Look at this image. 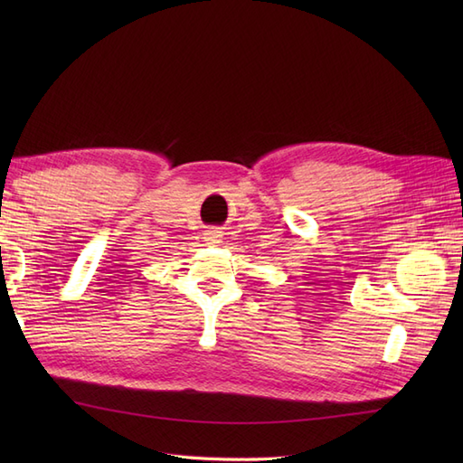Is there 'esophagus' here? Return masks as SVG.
I'll use <instances>...</instances> for the list:
<instances>
[{
    "label": "esophagus",
    "instance_id": "esophagus-1",
    "mask_svg": "<svg viewBox=\"0 0 463 463\" xmlns=\"http://www.w3.org/2000/svg\"><path fill=\"white\" fill-rule=\"evenodd\" d=\"M220 237H222V233L218 232V230H208L206 233H204V240L208 241V243H220Z\"/></svg>",
    "mask_w": 463,
    "mask_h": 463
}]
</instances>
